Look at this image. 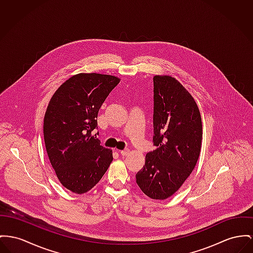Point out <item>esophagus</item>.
<instances>
[{"mask_svg": "<svg viewBox=\"0 0 253 253\" xmlns=\"http://www.w3.org/2000/svg\"><path fill=\"white\" fill-rule=\"evenodd\" d=\"M120 153H121V155H123V156H126V155H127V154L129 153V150H128V149H126V150L120 151Z\"/></svg>", "mask_w": 253, "mask_h": 253, "instance_id": "1", "label": "esophagus"}]
</instances>
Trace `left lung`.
Returning a JSON list of instances; mask_svg holds the SVG:
<instances>
[{
    "label": "left lung",
    "instance_id": "left-lung-1",
    "mask_svg": "<svg viewBox=\"0 0 253 253\" xmlns=\"http://www.w3.org/2000/svg\"><path fill=\"white\" fill-rule=\"evenodd\" d=\"M153 146L136 183L153 200L173 195L195 168L202 148V124L191 94L169 76L153 78Z\"/></svg>",
    "mask_w": 253,
    "mask_h": 253
}]
</instances>
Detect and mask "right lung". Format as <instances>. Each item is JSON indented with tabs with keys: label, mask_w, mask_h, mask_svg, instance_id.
Segmentation results:
<instances>
[{
	"label": "right lung",
	"mask_w": 253,
	"mask_h": 253,
	"mask_svg": "<svg viewBox=\"0 0 253 253\" xmlns=\"http://www.w3.org/2000/svg\"><path fill=\"white\" fill-rule=\"evenodd\" d=\"M120 80L101 74H78L61 85L47 107L43 133L50 162L60 183L84 194L101 180L113 157L92 131L101 104Z\"/></svg>",
	"instance_id": "right-lung-1"
}]
</instances>
